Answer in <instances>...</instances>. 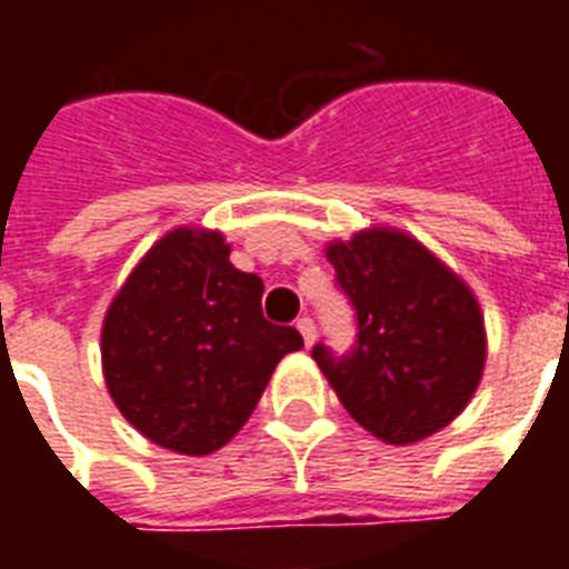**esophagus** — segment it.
<instances>
[{
	"label": "esophagus",
	"instance_id": "obj_1",
	"mask_svg": "<svg viewBox=\"0 0 569 569\" xmlns=\"http://www.w3.org/2000/svg\"><path fill=\"white\" fill-rule=\"evenodd\" d=\"M295 328L301 330V337L307 346H312V342H316V321H312L310 316H301V319L295 321Z\"/></svg>",
	"mask_w": 569,
	"mask_h": 569
}]
</instances>
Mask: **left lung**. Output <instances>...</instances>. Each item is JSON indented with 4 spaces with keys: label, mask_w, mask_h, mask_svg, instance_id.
<instances>
[{
    "label": "left lung",
    "mask_w": 569,
    "mask_h": 569,
    "mask_svg": "<svg viewBox=\"0 0 569 569\" xmlns=\"http://www.w3.org/2000/svg\"><path fill=\"white\" fill-rule=\"evenodd\" d=\"M337 286L357 312V342L312 360L346 410L392 446L425 440L469 405L487 337L469 286L407 232L372 227L328 244Z\"/></svg>",
    "instance_id": "left-lung-1"
}]
</instances>
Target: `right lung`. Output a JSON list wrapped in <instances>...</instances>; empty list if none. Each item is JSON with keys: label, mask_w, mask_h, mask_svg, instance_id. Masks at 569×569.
Returning <instances> with one entry per match:
<instances>
[{"label": "right lung", "mask_w": 569, "mask_h": 569, "mask_svg": "<svg viewBox=\"0 0 569 569\" xmlns=\"http://www.w3.org/2000/svg\"><path fill=\"white\" fill-rule=\"evenodd\" d=\"M262 280L221 232L177 227L129 274L102 321V372L132 428L162 449L212 455L239 433L301 333L262 316Z\"/></svg>", "instance_id": "1"}]
</instances>
